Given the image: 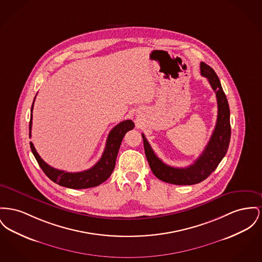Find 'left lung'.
<instances>
[{
  "mask_svg": "<svg viewBox=\"0 0 262 262\" xmlns=\"http://www.w3.org/2000/svg\"><path fill=\"white\" fill-rule=\"evenodd\" d=\"M201 74L207 78L215 91L217 102V119L213 135L203 154L196 161L185 168L172 167L162 162L154 154L149 142L142 134L144 152L154 175L164 182L175 185L200 183L215 171L228 151L231 140L230 107L221 82L214 69L204 62L200 64Z\"/></svg>",
  "mask_w": 262,
  "mask_h": 262,
  "instance_id": "8db88e82",
  "label": "left lung"
}]
</instances>
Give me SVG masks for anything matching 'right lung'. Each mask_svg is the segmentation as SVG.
Returning <instances> with one entry per match:
<instances>
[{
  "mask_svg": "<svg viewBox=\"0 0 262 262\" xmlns=\"http://www.w3.org/2000/svg\"><path fill=\"white\" fill-rule=\"evenodd\" d=\"M35 99V98H34ZM34 103V100H33ZM31 106V117L30 121V138H31V124H32V108ZM135 127V123L130 120L123 121L117 124L108 134L106 147L102 154L100 160L90 169L81 172H66L49 166L46 163L39 154L36 152L32 142L31 144V152L34 155L40 168L46 173L47 177L56 184L71 189H86L92 188L105 182L111 174L113 173L118 152L122 143L124 135Z\"/></svg>",
  "mask_w": 262,
  "mask_h": 262,
  "instance_id": "right-lung-1",
  "label": "right lung"
}]
</instances>
